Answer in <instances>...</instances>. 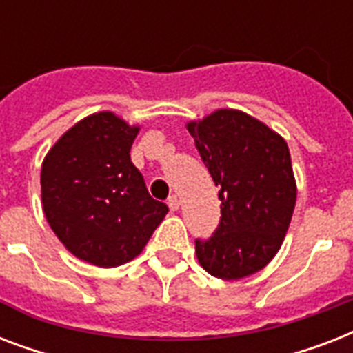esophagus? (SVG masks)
Returning a JSON list of instances; mask_svg holds the SVG:
<instances>
[{"instance_id":"34e87169","label":"esophagus","mask_w":353,"mask_h":353,"mask_svg":"<svg viewBox=\"0 0 353 353\" xmlns=\"http://www.w3.org/2000/svg\"><path fill=\"white\" fill-rule=\"evenodd\" d=\"M168 207H170V210L179 209V199H177V196H170L168 198Z\"/></svg>"}]
</instances>
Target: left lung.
<instances>
[{"instance_id":"left-lung-1","label":"left lung","mask_w":353,"mask_h":353,"mask_svg":"<svg viewBox=\"0 0 353 353\" xmlns=\"http://www.w3.org/2000/svg\"><path fill=\"white\" fill-rule=\"evenodd\" d=\"M221 205L220 225L196 240L201 268L216 279L240 280L263 269L290 229L296 183L288 143L240 110H216L187 122Z\"/></svg>"}]
</instances>
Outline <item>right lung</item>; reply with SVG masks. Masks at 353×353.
Masks as SVG:
<instances>
[{
    "label": "right lung",
    "mask_w": 353,
    "mask_h": 353,
    "mask_svg": "<svg viewBox=\"0 0 353 353\" xmlns=\"http://www.w3.org/2000/svg\"><path fill=\"white\" fill-rule=\"evenodd\" d=\"M141 128L112 112L71 126L41 163V205L71 254L117 268L141 254L168 207L146 190L130 148Z\"/></svg>",
    "instance_id": "right-lung-1"
}]
</instances>
